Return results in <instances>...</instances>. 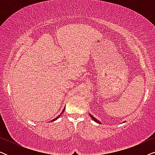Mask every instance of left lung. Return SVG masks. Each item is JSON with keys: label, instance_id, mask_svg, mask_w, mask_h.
Listing matches in <instances>:
<instances>
[{"label": "left lung", "instance_id": "1", "mask_svg": "<svg viewBox=\"0 0 155 155\" xmlns=\"http://www.w3.org/2000/svg\"><path fill=\"white\" fill-rule=\"evenodd\" d=\"M90 117L92 118V120H94L95 122L98 123V124H101V122H100V121H99V120H97V119H96V118H94V116H92V115H91V114H90Z\"/></svg>", "mask_w": 155, "mask_h": 155}]
</instances>
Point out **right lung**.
<instances>
[{
  "mask_svg": "<svg viewBox=\"0 0 155 155\" xmlns=\"http://www.w3.org/2000/svg\"><path fill=\"white\" fill-rule=\"evenodd\" d=\"M64 111H65V109H63V111H62V113H61V114H60V115H59L58 116V117H56V118H54V119H53L52 120H51V122H53V121H54V120H57V119H58V118H59V117H60V116H61V114H63V112H64Z\"/></svg>",
  "mask_w": 155,
  "mask_h": 155,
  "instance_id": "add662e5",
  "label": "right lung"
}]
</instances>
